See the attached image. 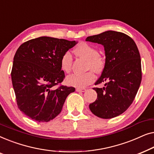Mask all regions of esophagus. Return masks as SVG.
Returning <instances> with one entry per match:
<instances>
[{"instance_id":"1","label":"esophagus","mask_w":154,"mask_h":154,"mask_svg":"<svg viewBox=\"0 0 154 154\" xmlns=\"http://www.w3.org/2000/svg\"><path fill=\"white\" fill-rule=\"evenodd\" d=\"M77 92H84L86 91L85 88H77L76 89Z\"/></svg>"}]
</instances>
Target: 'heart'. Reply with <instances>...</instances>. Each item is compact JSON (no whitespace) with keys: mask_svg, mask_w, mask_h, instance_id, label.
<instances>
[{"mask_svg":"<svg viewBox=\"0 0 154 154\" xmlns=\"http://www.w3.org/2000/svg\"><path fill=\"white\" fill-rule=\"evenodd\" d=\"M75 55L88 60V69L99 73L102 70L104 62L99 55L98 50L93 46L85 42H81L73 50ZM72 57L69 52L63 54L60 60L61 69L65 73H69L71 69ZM95 75L92 71L85 73H73L66 78L68 85L76 88H84L93 83Z\"/></svg>","mask_w":154,"mask_h":154,"instance_id":"obj_1","label":"heart"}]
</instances>
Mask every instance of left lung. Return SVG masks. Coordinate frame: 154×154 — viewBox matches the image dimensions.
Returning a JSON list of instances; mask_svg holds the SVG:
<instances>
[{"mask_svg":"<svg viewBox=\"0 0 154 154\" xmlns=\"http://www.w3.org/2000/svg\"><path fill=\"white\" fill-rule=\"evenodd\" d=\"M86 41L101 44L105 52V64L93 89L97 93L95 102L89 105L94 115L112 119L127 110L133 102L142 81L141 59L135 43L125 33L106 31L87 37Z\"/></svg>","mask_w":154,"mask_h":154,"instance_id":"left-lung-1","label":"left lung"}]
</instances>
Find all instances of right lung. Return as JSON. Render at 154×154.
I'll list each match as a JSON object with an SVG mask.
<instances>
[{"label":"right lung","instance_id":"1","mask_svg":"<svg viewBox=\"0 0 154 154\" xmlns=\"http://www.w3.org/2000/svg\"><path fill=\"white\" fill-rule=\"evenodd\" d=\"M77 43L41 36L25 42L17 50L12 83L19 109L26 116L48 122L60 114L67 96L75 91L64 85L54 88L65 77L60 60Z\"/></svg>","mask_w":154,"mask_h":154}]
</instances>
